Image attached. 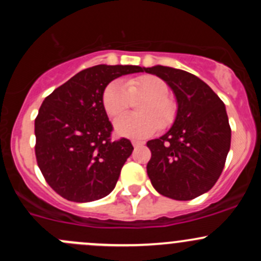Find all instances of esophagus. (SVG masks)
Here are the masks:
<instances>
[{
	"label": "esophagus",
	"mask_w": 261,
	"mask_h": 261,
	"mask_svg": "<svg viewBox=\"0 0 261 261\" xmlns=\"http://www.w3.org/2000/svg\"><path fill=\"white\" fill-rule=\"evenodd\" d=\"M131 144H133V145L135 146V147H138V146H144V145H145V143H144V141H136V140L131 141Z\"/></svg>",
	"instance_id": "34e87169"
}]
</instances>
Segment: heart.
Here are the masks:
<instances>
[{"label": "heart", "mask_w": 261, "mask_h": 261, "mask_svg": "<svg viewBox=\"0 0 261 261\" xmlns=\"http://www.w3.org/2000/svg\"><path fill=\"white\" fill-rule=\"evenodd\" d=\"M167 83L155 75H140L110 82L102 93V105L112 120H117L131 103L144 99L139 105L141 115H128L115 123L118 135L127 138H145L160 128L170 126L177 115V105L168 96Z\"/></svg>", "instance_id": "1"}]
</instances>
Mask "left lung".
Listing matches in <instances>:
<instances>
[{
	"label": "left lung",
	"instance_id": "obj_1",
	"mask_svg": "<svg viewBox=\"0 0 261 261\" xmlns=\"http://www.w3.org/2000/svg\"><path fill=\"white\" fill-rule=\"evenodd\" d=\"M144 72L162 78L178 106L172 127L147 141V175L160 194L189 201L208 192L225 167L231 145L226 107L208 84L186 70L155 65Z\"/></svg>",
	"mask_w": 261,
	"mask_h": 261
}]
</instances>
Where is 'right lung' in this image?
<instances>
[{
  "label": "right lung",
  "mask_w": 261,
  "mask_h": 261,
  "mask_svg": "<svg viewBox=\"0 0 261 261\" xmlns=\"http://www.w3.org/2000/svg\"><path fill=\"white\" fill-rule=\"evenodd\" d=\"M138 65L99 64L77 73L44 99L35 118V155L48 184L63 198L92 202L109 196L133 152L130 140L111 141L102 93Z\"/></svg>",
  "instance_id": "right-lung-1"
}]
</instances>
